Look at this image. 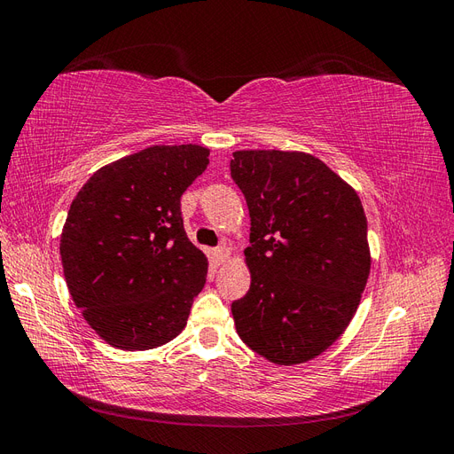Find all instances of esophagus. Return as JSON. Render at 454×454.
<instances>
[{
    "instance_id": "1",
    "label": "esophagus",
    "mask_w": 454,
    "mask_h": 454,
    "mask_svg": "<svg viewBox=\"0 0 454 454\" xmlns=\"http://www.w3.org/2000/svg\"><path fill=\"white\" fill-rule=\"evenodd\" d=\"M229 255H231V252H229L227 246H219V248H215V250H214V259H215V263H217V265L225 263V261L229 259Z\"/></svg>"
}]
</instances>
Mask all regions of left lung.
I'll list each match as a JSON object with an SVG mask.
<instances>
[{"label": "left lung", "mask_w": 454, "mask_h": 454, "mask_svg": "<svg viewBox=\"0 0 454 454\" xmlns=\"http://www.w3.org/2000/svg\"><path fill=\"white\" fill-rule=\"evenodd\" d=\"M231 177L250 210V290L231 305L239 337L278 365L322 354L360 305L371 255L356 191L309 153L235 151Z\"/></svg>", "instance_id": "left-lung-1"}]
</instances>
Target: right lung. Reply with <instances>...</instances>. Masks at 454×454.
<instances>
[{"mask_svg":"<svg viewBox=\"0 0 454 454\" xmlns=\"http://www.w3.org/2000/svg\"><path fill=\"white\" fill-rule=\"evenodd\" d=\"M210 149L153 145L96 170L60 237L67 290L107 345L149 350L187 324L208 259L184 229L182 195Z\"/></svg>","mask_w":454,"mask_h":454,"instance_id":"right-lung-1","label":"right lung"}]
</instances>
